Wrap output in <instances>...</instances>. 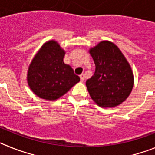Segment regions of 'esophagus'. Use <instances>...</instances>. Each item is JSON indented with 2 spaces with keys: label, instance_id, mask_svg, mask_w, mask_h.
<instances>
[{
  "label": "esophagus",
  "instance_id": "34e87169",
  "mask_svg": "<svg viewBox=\"0 0 155 155\" xmlns=\"http://www.w3.org/2000/svg\"><path fill=\"white\" fill-rule=\"evenodd\" d=\"M80 78H81V82L84 81V75L83 74L80 75Z\"/></svg>",
  "mask_w": 155,
  "mask_h": 155
}]
</instances>
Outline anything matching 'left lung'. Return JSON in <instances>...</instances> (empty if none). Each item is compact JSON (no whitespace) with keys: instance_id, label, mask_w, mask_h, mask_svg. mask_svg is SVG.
Wrapping results in <instances>:
<instances>
[{"instance_id":"obj_1","label":"left lung","mask_w":155,"mask_h":155,"mask_svg":"<svg viewBox=\"0 0 155 155\" xmlns=\"http://www.w3.org/2000/svg\"><path fill=\"white\" fill-rule=\"evenodd\" d=\"M95 71L86 81L90 96L101 107H114L125 101L134 85L132 70L115 44L103 41L90 50Z\"/></svg>"}]
</instances>
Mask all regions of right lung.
Returning <instances> with one entry per match:
<instances>
[{"mask_svg":"<svg viewBox=\"0 0 155 155\" xmlns=\"http://www.w3.org/2000/svg\"><path fill=\"white\" fill-rule=\"evenodd\" d=\"M64 54L57 42L50 41L42 46L31 61L28 83L39 98L57 99L80 81L71 66L64 63Z\"/></svg>","mask_w":155,"mask_h":155,"instance_id":"add662e5","label":"right lung"}]
</instances>
